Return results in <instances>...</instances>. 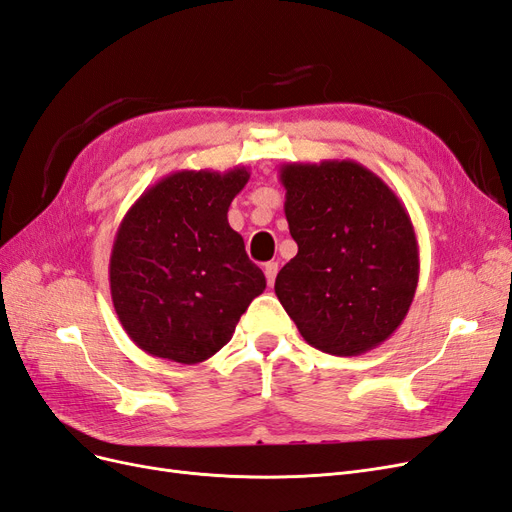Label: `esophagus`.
Listing matches in <instances>:
<instances>
[{"label":"esophagus","instance_id":"esophagus-1","mask_svg":"<svg viewBox=\"0 0 512 512\" xmlns=\"http://www.w3.org/2000/svg\"><path fill=\"white\" fill-rule=\"evenodd\" d=\"M265 275H267L269 286H273L275 275H277V262H267V265H265Z\"/></svg>","mask_w":512,"mask_h":512}]
</instances>
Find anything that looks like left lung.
<instances>
[{"label":"left lung","mask_w":512,"mask_h":512,"mask_svg":"<svg viewBox=\"0 0 512 512\" xmlns=\"http://www.w3.org/2000/svg\"><path fill=\"white\" fill-rule=\"evenodd\" d=\"M286 220L299 252L275 294L309 346L356 356L389 339L412 305L418 241L410 215L354 160L280 166Z\"/></svg>","instance_id":"1"}]
</instances>
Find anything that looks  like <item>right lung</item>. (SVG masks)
<instances>
[{"label": "right lung", "instance_id": "right-lung-1", "mask_svg": "<svg viewBox=\"0 0 512 512\" xmlns=\"http://www.w3.org/2000/svg\"><path fill=\"white\" fill-rule=\"evenodd\" d=\"M250 170H175L123 215L108 282L132 342L158 359L203 363L222 350L241 314L267 288L228 224Z\"/></svg>", "mask_w": 512, "mask_h": 512}]
</instances>
